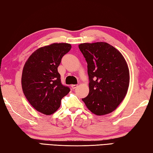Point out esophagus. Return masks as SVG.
Instances as JSON below:
<instances>
[{
	"instance_id": "34e87169",
	"label": "esophagus",
	"mask_w": 153,
	"mask_h": 153,
	"mask_svg": "<svg viewBox=\"0 0 153 153\" xmlns=\"http://www.w3.org/2000/svg\"><path fill=\"white\" fill-rule=\"evenodd\" d=\"M78 87V85H71V88L72 89H76V88Z\"/></svg>"
}]
</instances>
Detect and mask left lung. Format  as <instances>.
Masks as SVG:
<instances>
[{"mask_svg": "<svg viewBox=\"0 0 153 153\" xmlns=\"http://www.w3.org/2000/svg\"><path fill=\"white\" fill-rule=\"evenodd\" d=\"M87 62L89 93L82 99L95 115L111 113L124 100L129 87L130 74L125 58L106 42L79 45Z\"/></svg>", "mask_w": 153, "mask_h": 153, "instance_id": "8db88e82", "label": "left lung"}]
</instances>
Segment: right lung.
I'll return each mask as SVG.
<instances>
[{"label":"right lung","mask_w":153,"mask_h":153,"mask_svg":"<svg viewBox=\"0 0 153 153\" xmlns=\"http://www.w3.org/2000/svg\"><path fill=\"white\" fill-rule=\"evenodd\" d=\"M71 49L66 43H53L39 48L24 65L21 85L29 103L37 111L51 115L60 108L61 100L70 92L60 80L58 67Z\"/></svg>","instance_id":"right-lung-1"}]
</instances>
